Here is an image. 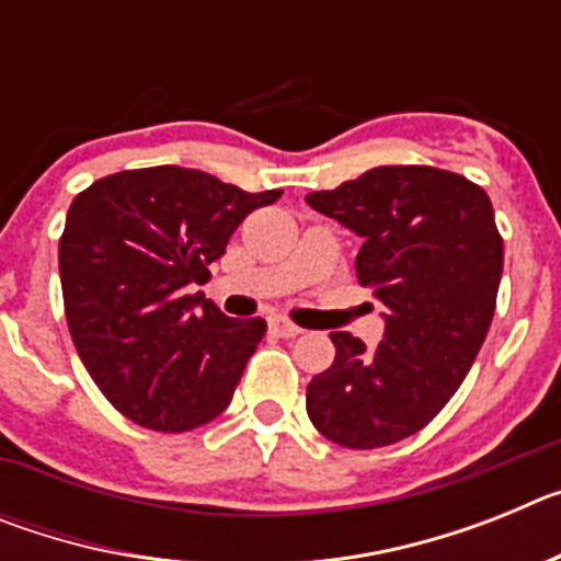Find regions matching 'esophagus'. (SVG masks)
Returning a JSON list of instances; mask_svg holds the SVG:
<instances>
[{
    "label": "esophagus",
    "mask_w": 561,
    "mask_h": 561,
    "mask_svg": "<svg viewBox=\"0 0 561 561\" xmlns=\"http://www.w3.org/2000/svg\"><path fill=\"white\" fill-rule=\"evenodd\" d=\"M270 329L275 331L277 336H286V340H291V336H300V334H304V329H300V325L291 323V320H286V317H270Z\"/></svg>",
    "instance_id": "obj_1"
}]
</instances>
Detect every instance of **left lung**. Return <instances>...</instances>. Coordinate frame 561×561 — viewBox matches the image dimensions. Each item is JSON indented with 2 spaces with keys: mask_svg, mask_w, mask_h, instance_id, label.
Listing matches in <instances>:
<instances>
[{
  "mask_svg": "<svg viewBox=\"0 0 561 561\" xmlns=\"http://www.w3.org/2000/svg\"><path fill=\"white\" fill-rule=\"evenodd\" d=\"M306 202L362 238L356 277L388 309L374 351L331 334L336 356L306 410L340 447H388L444 410L489 334L503 275L492 199L460 173L379 165Z\"/></svg>",
  "mask_w": 561,
  "mask_h": 561,
  "instance_id": "1",
  "label": "left lung"
}]
</instances>
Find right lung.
I'll return each mask as SVG.
<instances>
[{
    "label": "right lung",
    "mask_w": 561,
    "mask_h": 561,
    "mask_svg": "<svg viewBox=\"0 0 561 561\" xmlns=\"http://www.w3.org/2000/svg\"><path fill=\"white\" fill-rule=\"evenodd\" d=\"M277 199L180 165L112 173L72 199L58 244L69 334L134 424L187 433L227 410L266 323L232 320L187 286L205 284L236 227Z\"/></svg>",
    "instance_id": "1"
}]
</instances>
